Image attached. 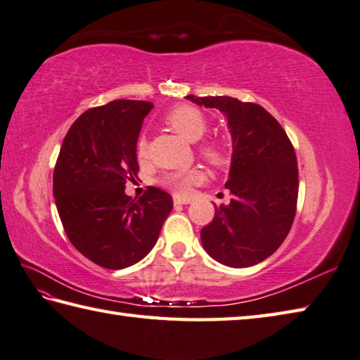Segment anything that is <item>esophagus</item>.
I'll return each instance as SVG.
<instances>
[{
  "label": "esophagus",
  "instance_id": "obj_1",
  "mask_svg": "<svg viewBox=\"0 0 360 360\" xmlns=\"http://www.w3.org/2000/svg\"><path fill=\"white\" fill-rule=\"evenodd\" d=\"M173 202H174V206H179V204H188L190 200L188 198H179V196H174Z\"/></svg>",
  "mask_w": 360,
  "mask_h": 360
}]
</instances>
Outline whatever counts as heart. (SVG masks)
Listing matches in <instances>:
<instances>
[{"instance_id": "b5f03b06", "label": "heart", "mask_w": 360, "mask_h": 360, "mask_svg": "<svg viewBox=\"0 0 360 360\" xmlns=\"http://www.w3.org/2000/svg\"><path fill=\"white\" fill-rule=\"evenodd\" d=\"M165 123L170 128L178 132L181 137H184L188 142H198L209 129V122L206 115L200 109L192 108V105H179L165 115ZM200 154L210 164L215 167H221L228 162V151L224 145L218 142H206L200 145ZM148 143L142 137L137 142V156L140 159L146 158ZM202 179V173L198 168H188V170L172 172L162 178V184L172 192L179 196H186L190 193L193 186L200 184Z\"/></svg>"}]
</instances>
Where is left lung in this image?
Listing matches in <instances>:
<instances>
[{"instance_id": "obj_1", "label": "left lung", "mask_w": 360, "mask_h": 360, "mask_svg": "<svg viewBox=\"0 0 360 360\" xmlns=\"http://www.w3.org/2000/svg\"><path fill=\"white\" fill-rule=\"evenodd\" d=\"M187 100L223 112L232 137L226 188L232 200L215 207L201 242L217 262L243 269L262 262L285 240L297 214L298 165L293 145L270 112L231 96Z\"/></svg>"}]
</instances>
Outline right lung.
<instances>
[{"mask_svg": "<svg viewBox=\"0 0 360 360\" xmlns=\"http://www.w3.org/2000/svg\"><path fill=\"white\" fill-rule=\"evenodd\" d=\"M153 103L115 100L84 112L63 139L53 174L56 207L70 242L109 270L142 260L173 209L164 190L139 200L124 193L137 178V140Z\"/></svg>", "mask_w": 360, "mask_h": 360, "instance_id": "right-lung-1", "label": "right lung"}]
</instances>
